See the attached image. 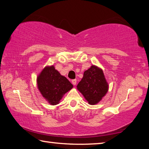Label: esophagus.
I'll list each match as a JSON object with an SVG mask.
<instances>
[{
  "label": "esophagus",
  "instance_id": "esophagus-1",
  "mask_svg": "<svg viewBox=\"0 0 149 149\" xmlns=\"http://www.w3.org/2000/svg\"><path fill=\"white\" fill-rule=\"evenodd\" d=\"M72 83L73 85H76V83H77V80L76 79H72Z\"/></svg>",
  "mask_w": 149,
  "mask_h": 149
}]
</instances>
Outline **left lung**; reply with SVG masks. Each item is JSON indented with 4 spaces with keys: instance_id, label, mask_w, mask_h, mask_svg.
Here are the masks:
<instances>
[{
    "instance_id": "obj_1",
    "label": "left lung",
    "mask_w": 149,
    "mask_h": 149,
    "mask_svg": "<svg viewBox=\"0 0 149 149\" xmlns=\"http://www.w3.org/2000/svg\"><path fill=\"white\" fill-rule=\"evenodd\" d=\"M108 87L102 70L94 65L84 72L77 86V90L91 105L98 104L107 93Z\"/></svg>"
}]
</instances>
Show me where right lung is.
Instances as JSON below:
<instances>
[{"instance_id":"obj_1","label":"right lung","mask_w":149,"mask_h":149,"mask_svg":"<svg viewBox=\"0 0 149 149\" xmlns=\"http://www.w3.org/2000/svg\"><path fill=\"white\" fill-rule=\"evenodd\" d=\"M40 93L51 105L58 104L63 95L73 88V85L61 75L54 66H47L37 77Z\"/></svg>"}]
</instances>
